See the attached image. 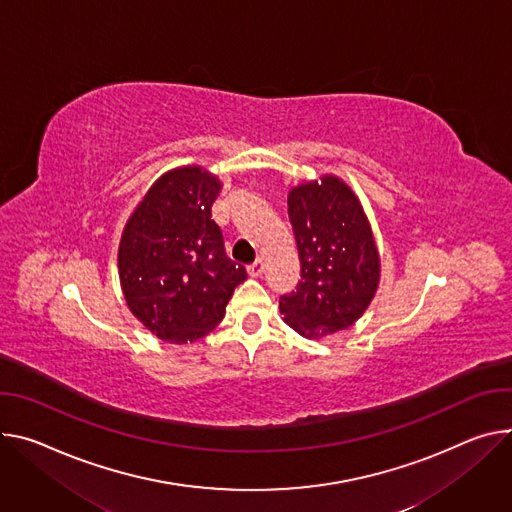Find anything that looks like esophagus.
Wrapping results in <instances>:
<instances>
[{
	"label": "esophagus",
	"instance_id": "obj_1",
	"mask_svg": "<svg viewBox=\"0 0 512 512\" xmlns=\"http://www.w3.org/2000/svg\"><path fill=\"white\" fill-rule=\"evenodd\" d=\"M247 271H249V275H251V277H259V275L265 271V263H263V259H257L255 263H251V265L247 267Z\"/></svg>",
	"mask_w": 512,
	"mask_h": 512
}]
</instances>
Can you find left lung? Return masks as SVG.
Listing matches in <instances>:
<instances>
[{"label":"left lung","instance_id":"obj_1","mask_svg":"<svg viewBox=\"0 0 512 512\" xmlns=\"http://www.w3.org/2000/svg\"><path fill=\"white\" fill-rule=\"evenodd\" d=\"M288 214L300 282L280 298L284 320L306 339L351 327L380 284V255L357 196L339 177L324 175L288 194Z\"/></svg>","mask_w":512,"mask_h":512}]
</instances>
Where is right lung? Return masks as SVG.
I'll return each mask as SVG.
<instances>
[{"instance_id":"obj_1","label":"right lung","mask_w":512,"mask_h":512,"mask_svg":"<svg viewBox=\"0 0 512 512\" xmlns=\"http://www.w3.org/2000/svg\"><path fill=\"white\" fill-rule=\"evenodd\" d=\"M220 181L202 167L161 175L128 218L120 247V286L130 312L163 341L206 337L247 269L230 261L212 204Z\"/></svg>"}]
</instances>
